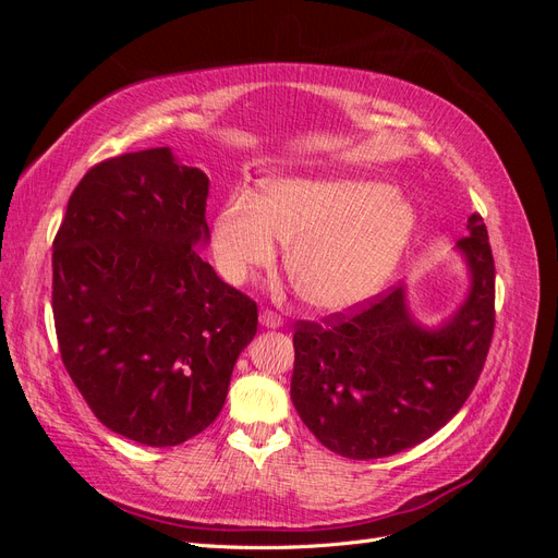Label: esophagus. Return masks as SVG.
I'll use <instances>...</instances> for the list:
<instances>
[{
    "instance_id": "obj_1",
    "label": "esophagus",
    "mask_w": 558,
    "mask_h": 558,
    "mask_svg": "<svg viewBox=\"0 0 558 558\" xmlns=\"http://www.w3.org/2000/svg\"><path fill=\"white\" fill-rule=\"evenodd\" d=\"M260 326H265V328H281V326H283V318H281L277 312L265 310V312L260 314Z\"/></svg>"
}]
</instances>
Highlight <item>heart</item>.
<instances>
[{
	"label": "heart",
	"mask_w": 558,
	"mask_h": 558,
	"mask_svg": "<svg viewBox=\"0 0 558 558\" xmlns=\"http://www.w3.org/2000/svg\"><path fill=\"white\" fill-rule=\"evenodd\" d=\"M418 228L410 195L369 179L312 174L267 179L256 195L234 189L214 218L216 267L228 283L277 260L300 298L320 312H344L377 295Z\"/></svg>",
	"instance_id": "heart-1"
}]
</instances>
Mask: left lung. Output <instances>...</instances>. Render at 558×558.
<instances>
[{
  "instance_id": "obj_1",
  "label": "left lung",
  "mask_w": 558,
  "mask_h": 558,
  "mask_svg": "<svg viewBox=\"0 0 558 558\" xmlns=\"http://www.w3.org/2000/svg\"><path fill=\"white\" fill-rule=\"evenodd\" d=\"M470 275L465 300L437 326L412 316L398 286L353 314L295 324L291 400L330 451L353 461L428 440L463 408L492 344L496 269L480 214L456 242Z\"/></svg>"
}]
</instances>
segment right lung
Masks as SVG:
<instances>
[{"label":"right lung","instance_id":"1","mask_svg":"<svg viewBox=\"0 0 558 558\" xmlns=\"http://www.w3.org/2000/svg\"><path fill=\"white\" fill-rule=\"evenodd\" d=\"M207 195L170 146L116 156L78 181L53 242L62 363L93 414L140 445L205 430L258 330L256 302L199 256Z\"/></svg>","mask_w":558,"mask_h":558}]
</instances>
